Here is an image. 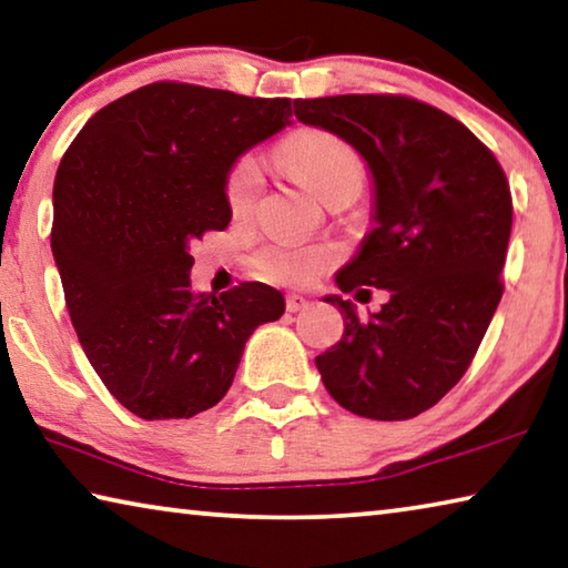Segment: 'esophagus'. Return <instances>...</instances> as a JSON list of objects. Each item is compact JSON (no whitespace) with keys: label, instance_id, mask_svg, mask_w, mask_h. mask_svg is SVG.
I'll return each instance as SVG.
<instances>
[{"label":"esophagus","instance_id":"obj_1","mask_svg":"<svg viewBox=\"0 0 568 568\" xmlns=\"http://www.w3.org/2000/svg\"><path fill=\"white\" fill-rule=\"evenodd\" d=\"M307 305H311V301H307V297H303V295H287L285 297V311L287 313H301V311H305Z\"/></svg>","mask_w":568,"mask_h":568}]
</instances>
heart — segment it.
I'll use <instances>...</instances> for the list:
<instances>
[{"instance_id": "heart-1", "label": "heart", "mask_w": 568, "mask_h": 568, "mask_svg": "<svg viewBox=\"0 0 568 568\" xmlns=\"http://www.w3.org/2000/svg\"><path fill=\"white\" fill-rule=\"evenodd\" d=\"M277 158L291 168L315 195L331 203L341 192H358L363 162L341 138L325 130H301L277 148ZM263 192V170L253 155L230 162L223 178L225 207L233 217H247ZM335 255L325 245L267 243L250 255V267L271 283L307 285L333 265Z\"/></svg>"}]
</instances>
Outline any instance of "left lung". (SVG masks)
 <instances>
[{"mask_svg":"<svg viewBox=\"0 0 568 568\" xmlns=\"http://www.w3.org/2000/svg\"><path fill=\"white\" fill-rule=\"evenodd\" d=\"M295 118L361 152L376 180V223L338 273L388 303L358 318L341 307L343 338L315 358L331 396L373 420L434 408L464 378L504 295L514 200L494 152L464 122L408 94L295 100Z\"/></svg>","mask_w":568,"mask_h":568,"instance_id":"8db88e82","label":"left lung"}]
</instances>
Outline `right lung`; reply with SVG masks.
Returning <instances> with one entry per match:
<instances>
[{
	"mask_svg": "<svg viewBox=\"0 0 568 568\" xmlns=\"http://www.w3.org/2000/svg\"><path fill=\"white\" fill-rule=\"evenodd\" d=\"M287 118V98L162 80L104 104L67 148L52 192L64 303L94 373L134 416L213 408L245 341L283 315L265 283L195 291L187 247L227 227V165Z\"/></svg>",
	"mask_w": 568,
	"mask_h": 568,
	"instance_id": "add662e5",
	"label": "right lung"
}]
</instances>
